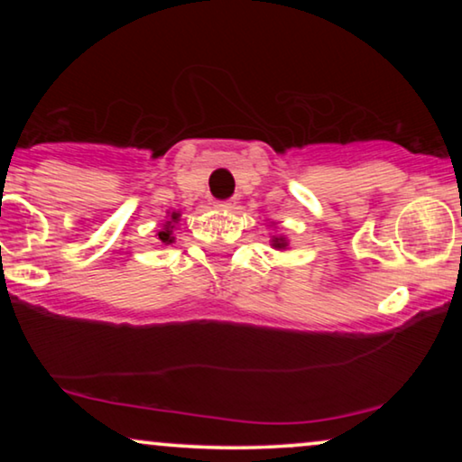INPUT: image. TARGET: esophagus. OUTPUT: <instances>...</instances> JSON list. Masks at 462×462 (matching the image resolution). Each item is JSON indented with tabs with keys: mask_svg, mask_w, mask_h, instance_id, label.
<instances>
[{
	"mask_svg": "<svg viewBox=\"0 0 462 462\" xmlns=\"http://www.w3.org/2000/svg\"><path fill=\"white\" fill-rule=\"evenodd\" d=\"M217 208H220V210H229V208H233V201H231V199L217 201Z\"/></svg>",
	"mask_w": 462,
	"mask_h": 462,
	"instance_id": "esophagus-1",
	"label": "esophagus"
}]
</instances>
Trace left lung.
Segmentation results:
<instances>
[{
	"mask_svg": "<svg viewBox=\"0 0 462 462\" xmlns=\"http://www.w3.org/2000/svg\"><path fill=\"white\" fill-rule=\"evenodd\" d=\"M273 245H275V248H286V239H283V237H273Z\"/></svg>",
	"mask_w": 462,
	"mask_h": 462,
	"instance_id": "1",
	"label": "left lung"
}]
</instances>
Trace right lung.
<instances>
[{
  "instance_id": "obj_1",
  "label": "right lung",
  "mask_w": 462,
  "mask_h": 462,
  "mask_svg": "<svg viewBox=\"0 0 462 462\" xmlns=\"http://www.w3.org/2000/svg\"><path fill=\"white\" fill-rule=\"evenodd\" d=\"M174 220H179V214H176V212L172 214V218H170L168 223H166V229L160 231V239H162V244H172V242H174V237H172V229H170V225H172Z\"/></svg>"
}]
</instances>
